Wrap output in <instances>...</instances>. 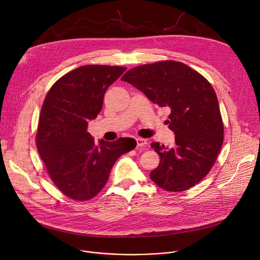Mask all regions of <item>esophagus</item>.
Wrapping results in <instances>:
<instances>
[{
	"mask_svg": "<svg viewBox=\"0 0 260 260\" xmlns=\"http://www.w3.org/2000/svg\"><path fill=\"white\" fill-rule=\"evenodd\" d=\"M137 148L138 149H146L147 146H148V143L145 139H142V138H138L137 140Z\"/></svg>",
	"mask_w": 260,
	"mask_h": 260,
	"instance_id": "obj_1",
	"label": "esophagus"
}]
</instances>
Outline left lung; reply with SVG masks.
<instances>
[{
  "label": "left lung",
  "instance_id": "1",
  "mask_svg": "<svg viewBox=\"0 0 260 260\" xmlns=\"http://www.w3.org/2000/svg\"><path fill=\"white\" fill-rule=\"evenodd\" d=\"M121 80L170 110L166 122L176 136L175 144H151L160 156L151 180L172 192L194 186L210 172L223 143V122L212 85L187 64L173 60L136 67Z\"/></svg>",
  "mask_w": 260,
  "mask_h": 260
}]
</instances>
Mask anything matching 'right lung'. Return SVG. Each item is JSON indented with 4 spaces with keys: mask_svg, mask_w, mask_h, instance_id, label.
I'll list each match as a JSON object with an SVG mask.
<instances>
[{
    "mask_svg": "<svg viewBox=\"0 0 260 260\" xmlns=\"http://www.w3.org/2000/svg\"><path fill=\"white\" fill-rule=\"evenodd\" d=\"M126 68L82 66L59 78L48 91L39 117L37 149L55 186L76 201L94 198L115 161L136 148L132 138L95 143L87 132L105 92Z\"/></svg>",
    "mask_w": 260,
    "mask_h": 260,
    "instance_id": "obj_1",
    "label": "right lung"
}]
</instances>
